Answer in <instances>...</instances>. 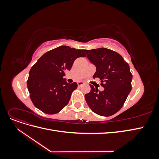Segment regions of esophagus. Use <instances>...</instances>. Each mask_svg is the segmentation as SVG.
I'll return each mask as SVG.
<instances>
[{"label": "esophagus", "mask_w": 159, "mask_h": 159, "mask_svg": "<svg viewBox=\"0 0 159 159\" xmlns=\"http://www.w3.org/2000/svg\"><path fill=\"white\" fill-rule=\"evenodd\" d=\"M84 85V82H83V81H78V85L79 86H81V85Z\"/></svg>", "instance_id": "34e87169"}]
</instances>
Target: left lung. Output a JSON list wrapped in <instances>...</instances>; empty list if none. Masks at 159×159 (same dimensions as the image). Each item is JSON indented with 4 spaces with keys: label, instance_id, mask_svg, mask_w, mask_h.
I'll use <instances>...</instances> for the list:
<instances>
[{
    "label": "left lung",
    "instance_id": "1",
    "mask_svg": "<svg viewBox=\"0 0 159 159\" xmlns=\"http://www.w3.org/2000/svg\"><path fill=\"white\" fill-rule=\"evenodd\" d=\"M84 52L96 66L93 78H99L104 88L99 91L90 84V92L85 95L86 102L95 113L111 116L121 109L132 89L129 66L117 52L105 48Z\"/></svg>",
    "mask_w": 159,
    "mask_h": 159
}]
</instances>
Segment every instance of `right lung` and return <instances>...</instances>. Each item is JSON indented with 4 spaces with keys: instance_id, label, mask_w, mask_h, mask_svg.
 <instances>
[{
    "instance_id": "obj_1",
    "label": "right lung",
    "mask_w": 159,
    "mask_h": 159,
    "mask_svg": "<svg viewBox=\"0 0 159 159\" xmlns=\"http://www.w3.org/2000/svg\"><path fill=\"white\" fill-rule=\"evenodd\" d=\"M84 50L61 46L42 56L29 72L27 87L34 106L46 114L60 112L68 103L76 82L68 84L64 79L75 60L85 57Z\"/></svg>"
}]
</instances>
